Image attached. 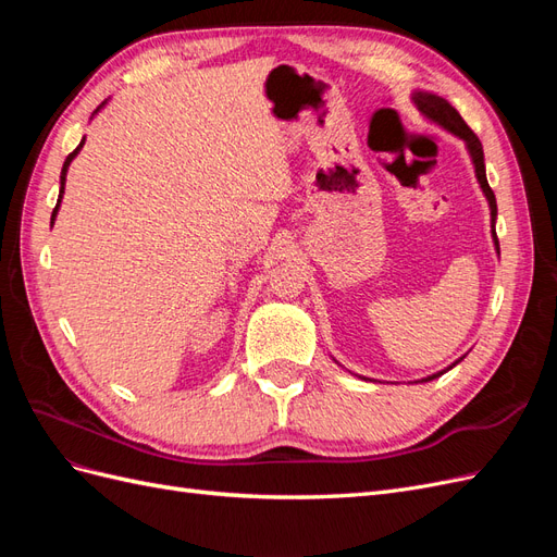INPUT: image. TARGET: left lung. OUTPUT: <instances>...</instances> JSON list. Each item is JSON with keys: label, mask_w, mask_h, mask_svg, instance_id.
<instances>
[{"label": "left lung", "mask_w": 557, "mask_h": 557, "mask_svg": "<svg viewBox=\"0 0 557 557\" xmlns=\"http://www.w3.org/2000/svg\"><path fill=\"white\" fill-rule=\"evenodd\" d=\"M413 102H416V107L420 109V113H425L430 121H434V123H440L442 127H446L448 132H453L455 137H460V139H465V144H467V148H469V156H471V160H474V166H476V178H479V183H481V188H483V193H485V197H487V205H491V215H493V239H495V248H497V252H499V242H497V234H495V218H497V201H495V193H493V188L491 185H487V178H485V162H483V146H481V141H479V137L474 132L469 129V125L462 121V115L455 111L444 97H436V95H432V92H416L413 95ZM450 367H455V364H450ZM448 367V369H450ZM446 372V369H444ZM444 372H440V374H432V376H428V379H423V381H432V379H440Z\"/></svg>", "instance_id": "obj_1"}]
</instances>
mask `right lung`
<instances>
[{
    "mask_svg": "<svg viewBox=\"0 0 557 557\" xmlns=\"http://www.w3.org/2000/svg\"><path fill=\"white\" fill-rule=\"evenodd\" d=\"M99 111V109H97ZM83 141H86V139H83ZM83 141L76 146V150H74V153H70V156H66V160H64V164H62V174H60V197H58V205H55V209H53V215H50V223H53L55 221V215H58V207H60V199H62V190H64V178H66V170H70V162L76 158V153H78V150L83 148Z\"/></svg>",
    "mask_w": 557,
    "mask_h": 557,
    "instance_id": "1",
    "label": "right lung"
}]
</instances>
